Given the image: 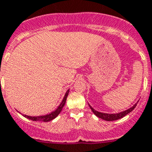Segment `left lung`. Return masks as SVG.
Returning a JSON list of instances; mask_svg holds the SVG:
<instances>
[{
	"mask_svg": "<svg viewBox=\"0 0 152 152\" xmlns=\"http://www.w3.org/2000/svg\"><path fill=\"white\" fill-rule=\"evenodd\" d=\"M137 103H136L134 106L129 108V110H125L123 111V112H121V113H100V112H98L96 111L95 110L91 107V106L89 105L90 106L91 110H92V112L95 113V115L97 116L98 118H102V119H103L105 121H116V120H118V119H120V118H122L123 117H125V115H127L128 113H129L130 112H132L133 110L135 109V107L137 106Z\"/></svg>",
	"mask_w": 152,
	"mask_h": 152,
	"instance_id": "1",
	"label": "left lung"
}]
</instances>
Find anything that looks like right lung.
Here are the masks:
<instances>
[{
	"mask_svg": "<svg viewBox=\"0 0 152 152\" xmlns=\"http://www.w3.org/2000/svg\"><path fill=\"white\" fill-rule=\"evenodd\" d=\"M69 89L66 91L65 95H64V97L62 100L61 103L60 104L59 106L57 107V110L52 113H49V114H46V115L44 116H37V117H31V116H27V115H23L25 118H28L30 120L32 121H45V122H47V121H52L53 119H54L56 117H57V115L61 113L62 108L64 107V104H65V102H66L67 97H68V95H69Z\"/></svg>",
	"mask_w": 152,
	"mask_h": 152,
	"instance_id": "add662e5",
	"label": "right lung"
}]
</instances>
